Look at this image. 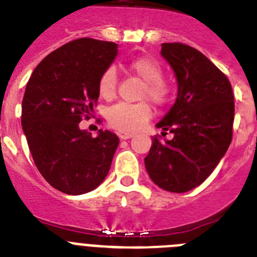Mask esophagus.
<instances>
[{
	"mask_svg": "<svg viewBox=\"0 0 257 257\" xmlns=\"http://www.w3.org/2000/svg\"><path fill=\"white\" fill-rule=\"evenodd\" d=\"M118 136H119V139L127 140V139H131V138L134 136V134L124 133V131H119V133H118Z\"/></svg>",
	"mask_w": 257,
	"mask_h": 257,
	"instance_id": "obj_1",
	"label": "esophagus"
}]
</instances>
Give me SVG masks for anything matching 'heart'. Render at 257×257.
<instances>
[{"label": "heart", "instance_id": "heart-1", "mask_svg": "<svg viewBox=\"0 0 257 257\" xmlns=\"http://www.w3.org/2000/svg\"><path fill=\"white\" fill-rule=\"evenodd\" d=\"M128 70L144 81L140 96L148 97L154 104H163L170 95L169 85L162 79V67L157 60L148 56L135 58L127 65ZM117 90V73L109 67L101 73L97 82V91L103 99H112ZM152 115L151 106L147 103H119L110 106L106 112V119L110 126L124 133L139 130Z\"/></svg>", "mask_w": 257, "mask_h": 257}]
</instances>
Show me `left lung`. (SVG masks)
<instances>
[{
    "label": "left lung",
    "mask_w": 257,
    "mask_h": 257,
    "mask_svg": "<svg viewBox=\"0 0 257 257\" xmlns=\"http://www.w3.org/2000/svg\"><path fill=\"white\" fill-rule=\"evenodd\" d=\"M161 55L174 70L178 96L156 124L174 134L153 138L144 158L156 185L172 193L201 185L228 151L233 134L234 96L226 76L202 52L184 44H162Z\"/></svg>",
    "instance_id": "obj_1"
}]
</instances>
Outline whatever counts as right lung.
Returning <instances> with one entry per match:
<instances>
[{"mask_svg":"<svg viewBox=\"0 0 257 257\" xmlns=\"http://www.w3.org/2000/svg\"><path fill=\"white\" fill-rule=\"evenodd\" d=\"M118 54L114 42L78 38L52 51L33 70L22 103V126L33 161L55 189L78 196L108 175L119 139L79 128L96 106L97 82Z\"/></svg>","mask_w":257,"mask_h":257,"instance_id":"obj_1","label":"right lung"}]
</instances>
